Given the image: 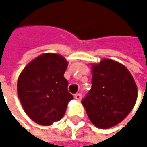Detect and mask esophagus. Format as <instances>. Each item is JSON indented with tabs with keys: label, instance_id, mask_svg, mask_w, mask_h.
Listing matches in <instances>:
<instances>
[{
	"label": "esophagus",
	"instance_id": "obj_1",
	"mask_svg": "<svg viewBox=\"0 0 147 147\" xmlns=\"http://www.w3.org/2000/svg\"><path fill=\"white\" fill-rule=\"evenodd\" d=\"M74 98H75L76 100H80L82 99V94H76L74 95Z\"/></svg>",
	"mask_w": 147,
	"mask_h": 147
}]
</instances>
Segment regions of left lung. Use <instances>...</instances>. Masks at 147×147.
Here are the masks:
<instances>
[{
	"instance_id": "1",
	"label": "left lung",
	"mask_w": 147,
	"mask_h": 147,
	"mask_svg": "<svg viewBox=\"0 0 147 147\" xmlns=\"http://www.w3.org/2000/svg\"><path fill=\"white\" fill-rule=\"evenodd\" d=\"M92 69V88L82 103L96 127L111 128L131 111L137 100V87L128 69L117 61L104 59Z\"/></svg>"
}]
</instances>
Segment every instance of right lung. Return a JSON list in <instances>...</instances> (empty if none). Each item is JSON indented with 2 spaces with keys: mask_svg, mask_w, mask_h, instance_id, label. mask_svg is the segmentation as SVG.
Wrapping results in <instances>:
<instances>
[{
  "mask_svg": "<svg viewBox=\"0 0 147 147\" xmlns=\"http://www.w3.org/2000/svg\"><path fill=\"white\" fill-rule=\"evenodd\" d=\"M68 63L59 54L44 53L25 66L18 80V95L26 114L36 123L59 121L73 99L64 74Z\"/></svg>",
  "mask_w": 147,
  "mask_h": 147,
  "instance_id": "add662e5",
  "label": "right lung"
}]
</instances>
